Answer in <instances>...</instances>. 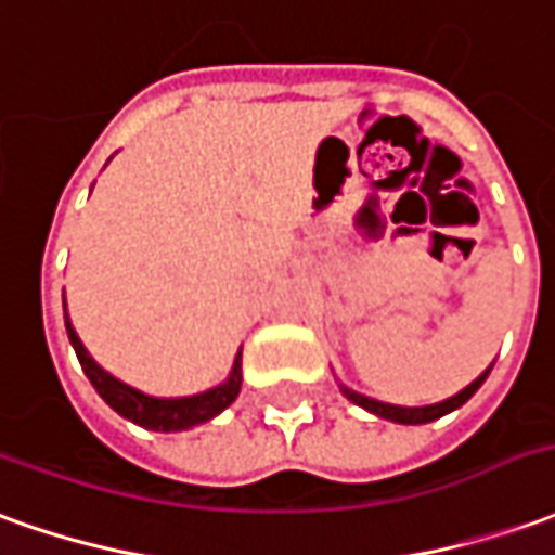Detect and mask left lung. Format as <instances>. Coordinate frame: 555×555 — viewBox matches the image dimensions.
I'll return each instance as SVG.
<instances>
[{
	"mask_svg": "<svg viewBox=\"0 0 555 555\" xmlns=\"http://www.w3.org/2000/svg\"><path fill=\"white\" fill-rule=\"evenodd\" d=\"M487 374H489V369L480 374V377H477L475 384H468V387L462 389V392H456L453 399L438 401V404H426V408H399V404H387V401H374V399H369V396H359V392H353V389H344V396L353 401V404H359V408H365V411H372V414L384 416V420L416 426V423H431V420H438V416L456 411L460 404H465V401L472 399L477 389H480V384L487 380Z\"/></svg>",
	"mask_w": 555,
	"mask_h": 555,
	"instance_id": "left-lung-1",
	"label": "left lung"
}]
</instances>
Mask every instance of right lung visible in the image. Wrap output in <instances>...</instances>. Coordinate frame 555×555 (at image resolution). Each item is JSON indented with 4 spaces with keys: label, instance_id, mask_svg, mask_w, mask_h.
Returning <instances> with one entry per match:
<instances>
[{
    "label": "right lung",
    "instance_id": "right-lung-1",
    "mask_svg": "<svg viewBox=\"0 0 555 555\" xmlns=\"http://www.w3.org/2000/svg\"><path fill=\"white\" fill-rule=\"evenodd\" d=\"M66 332H68V341L75 347V353H78V362L83 374L90 377V384L95 387V392L102 396V399L108 401L111 408L117 411L126 420H132V423H139L144 429H154V431H181L190 429V426H198V423H205V420H211L220 411H227L232 401L238 399V389H241V353L235 357V365H232V374H229L227 384H220V387L208 389V392H198V396H190V399H151V396H144L139 389L126 387L120 380H114L108 372H102L99 365H95L90 353L83 350V344L75 335V328L66 320Z\"/></svg>",
    "mask_w": 555,
    "mask_h": 555
}]
</instances>
